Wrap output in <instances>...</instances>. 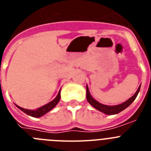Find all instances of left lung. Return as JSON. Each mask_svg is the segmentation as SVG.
Listing matches in <instances>:
<instances>
[{
    "label": "left lung",
    "instance_id": "obj_1",
    "mask_svg": "<svg viewBox=\"0 0 151 151\" xmlns=\"http://www.w3.org/2000/svg\"><path fill=\"white\" fill-rule=\"evenodd\" d=\"M140 88H141V85L138 87L137 91L135 92V94H134L132 97H130L129 100H127V101H125V102L122 103V104H121L116 105V106H108V105L102 104H101V103H99L98 101H96L95 99H94V98L92 97V96L91 95L90 92H89V89L88 87V85H86V97H87L88 102L93 107L97 109V110H99V111L105 113L106 115H113V114H117V113H120L121 111L125 110V108H127L128 106L135 100L136 97L138 96V94L139 93Z\"/></svg>",
    "mask_w": 151,
    "mask_h": 151
}]
</instances>
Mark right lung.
Returning a JSON list of instances; mask_svg holds the SVG:
<instances>
[{
  "label": "right lung",
  "instance_id": "right-lung-1",
  "mask_svg": "<svg viewBox=\"0 0 151 151\" xmlns=\"http://www.w3.org/2000/svg\"><path fill=\"white\" fill-rule=\"evenodd\" d=\"M60 99V90L59 93L57 94V97L54 98L52 101H50V103L44 105V106H41V107L38 108L37 110H27V109H24V108L20 107V106H17V107L20 110H22V112H24L25 113H26L27 115L31 116L32 117H41L42 116H44L45 114H46L47 113H48L50 110H51L54 107H55L57 106V104L59 103Z\"/></svg>",
  "mask_w": 151,
  "mask_h": 151
}]
</instances>
